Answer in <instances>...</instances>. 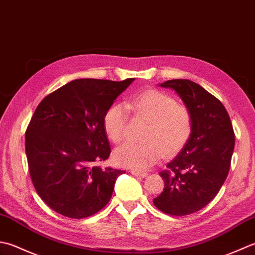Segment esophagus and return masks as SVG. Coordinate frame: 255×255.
<instances>
[{
	"label": "esophagus",
	"instance_id": "34e87169",
	"mask_svg": "<svg viewBox=\"0 0 255 255\" xmlns=\"http://www.w3.org/2000/svg\"><path fill=\"white\" fill-rule=\"evenodd\" d=\"M131 174L134 175V176H138V177H142V178L146 177V176L148 175L146 171H139V170H136V169H132Z\"/></svg>",
	"mask_w": 255,
	"mask_h": 255
}]
</instances>
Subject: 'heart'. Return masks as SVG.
<instances>
[{
    "instance_id": "1",
    "label": "heart",
    "mask_w": 255,
    "mask_h": 255,
    "mask_svg": "<svg viewBox=\"0 0 255 255\" xmlns=\"http://www.w3.org/2000/svg\"><path fill=\"white\" fill-rule=\"evenodd\" d=\"M114 103L103 117V128L113 143L126 138L129 119L147 122L142 133L141 143L128 142L116 150L117 163L124 167L146 169L163 156L171 157L179 153L193 134L194 118L190 109L176 99L158 90H146L126 103Z\"/></svg>"
}]
</instances>
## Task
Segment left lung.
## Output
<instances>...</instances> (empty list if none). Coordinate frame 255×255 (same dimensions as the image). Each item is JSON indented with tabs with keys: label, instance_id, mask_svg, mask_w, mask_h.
<instances>
[{
	"label": "left lung",
	"instance_id": "obj_1",
	"mask_svg": "<svg viewBox=\"0 0 255 255\" xmlns=\"http://www.w3.org/2000/svg\"><path fill=\"white\" fill-rule=\"evenodd\" d=\"M160 87L178 93L193 113L194 128L178 156L159 173L165 188L153 202L164 214L186 216L202 209L219 193L230 169L235 132L226 108L198 84L174 79Z\"/></svg>",
	"mask_w": 255,
	"mask_h": 255
}]
</instances>
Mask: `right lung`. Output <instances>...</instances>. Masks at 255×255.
Segmentation results:
<instances>
[{
  "mask_svg": "<svg viewBox=\"0 0 255 255\" xmlns=\"http://www.w3.org/2000/svg\"><path fill=\"white\" fill-rule=\"evenodd\" d=\"M134 79H76L46 96L25 132L28 170L36 191L58 214L82 219L111 199L123 170L95 164L111 153L103 117Z\"/></svg>",
  "mask_w": 255,
  "mask_h": 255,
  "instance_id": "right-lung-1",
  "label": "right lung"
}]
</instances>
